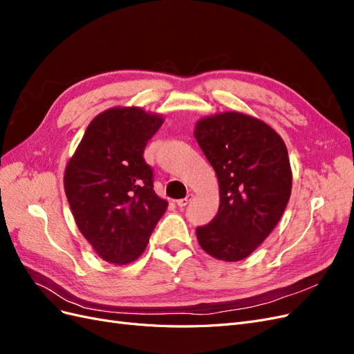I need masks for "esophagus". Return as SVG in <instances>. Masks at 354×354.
<instances>
[{"label":"esophagus","mask_w":354,"mask_h":354,"mask_svg":"<svg viewBox=\"0 0 354 354\" xmlns=\"http://www.w3.org/2000/svg\"><path fill=\"white\" fill-rule=\"evenodd\" d=\"M192 199H194V195L189 194L186 198H183V199H178V201H177V205H178L180 208H185V207L187 205V203H189Z\"/></svg>","instance_id":"34e87169"}]
</instances>
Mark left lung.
<instances>
[{
	"label": "left lung",
	"instance_id": "left-lung-1",
	"mask_svg": "<svg viewBox=\"0 0 354 354\" xmlns=\"http://www.w3.org/2000/svg\"><path fill=\"white\" fill-rule=\"evenodd\" d=\"M195 138L216 171L217 216L196 229L201 248L221 261H241L269 236L291 196L286 146L254 116L223 112L202 118Z\"/></svg>",
	"mask_w": 354,
	"mask_h": 354
}]
</instances>
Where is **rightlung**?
<instances>
[{
  "instance_id": "obj_1",
  "label": "right lung",
  "mask_w": 354,
  "mask_h": 354,
  "mask_svg": "<svg viewBox=\"0 0 354 354\" xmlns=\"http://www.w3.org/2000/svg\"><path fill=\"white\" fill-rule=\"evenodd\" d=\"M164 118L140 108H112L87 127L65 169L75 223L104 261L128 264L143 254L168 202L153 190L143 152Z\"/></svg>"
}]
</instances>
